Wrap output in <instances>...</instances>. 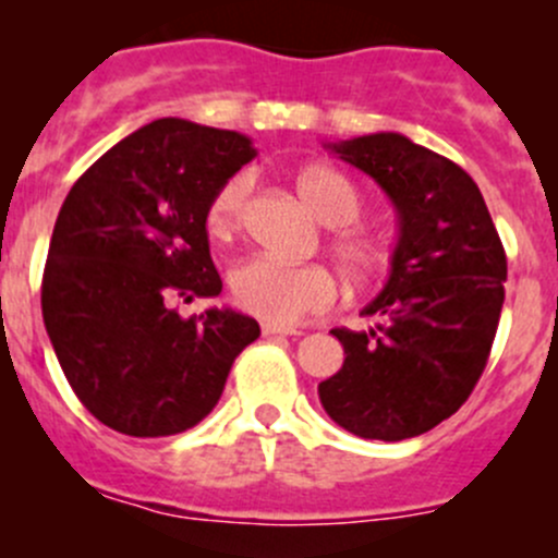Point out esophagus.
<instances>
[{
    "instance_id": "1",
    "label": "esophagus",
    "mask_w": 558,
    "mask_h": 558,
    "mask_svg": "<svg viewBox=\"0 0 558 558\" xmlns=\"http://www.w3.org/2000/svg\"><path fill=\"white\" fill-rule=\"evenodd\" d=\"M262 331L267 337H296V335H302V331H296V329H291V326H280V324H272V320H264L262 324Z\"/></svg>"
}]
</instances>
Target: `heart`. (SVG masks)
Segmentation results:
<instances>
[{
    "mask_svg": "<svg viewBox=\"0 0 558 558\" xmlns=\"http://www.w3.org/2000/svg\"><path fill=\"white\" fill-rule=\"evenodd\" d=\"M247 174H234L213 194L207 205V234L227 243L243 229ZM296 191L311 213L326 227H335L329 253L342 278L367 286L384 275L388 247L373 229L356 227L364 213V196L351 178L331 167H307L296 174ZM232 294L243 311L272 324H294L305 315L326 311L335 302V278L318 264H283L269 256H251L232 272Z\"/></svg>",
    "mask_w": 558,
    "mask_h": 558,
    "instance_id": "1",
    "label": "heart"
}]
</instances>
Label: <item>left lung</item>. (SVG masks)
I'll list each match as a JSON object with an SVG mask.
<instances>
[{
	"label": "left lung",
	"instance_id": "1",
	"mask_svg": "<svg viewBox=\"0 0 558 558\" xmlns=\"http://www.w3.org/2000/svg\"><path fill=\"white\" fill-rule=\"evenodd\" d=\"M326 148L367 172L399 216L384 291L367 331L331 329L345 348L318 386L335 424L364 440H408L466 402L492 353L508 258L481 189L459 165L404 134L378 132Z\"/></svg>",
	"mask_w": 558,
	"mask_h": 558
}]
</instances>
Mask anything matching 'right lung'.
I'll use <instances>...</instances> for the list:
<instances>
[{"label":"right lung","instance_id":"1","mask_svg":"<svg viewBox=\"0 0 558 558\" xmlns=\"http://www.w3.org/2000/svg\"><path fill=\"white\" fill-rule=\"evenodd\" d=\"M256 156L245 134L159 118L112 145L61 205L43 275V320L88 413L132 437L199 424L258 324L229 307L183 318L174 302L221 294L207 205Z\"/></svg>","mask_w":558,"mask_h":558}]
</instances>
